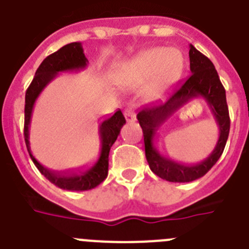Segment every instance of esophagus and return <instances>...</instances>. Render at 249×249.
<instances>
[{
    "mask_svg": "<svg viewBox=\"0 0 249 249\" xmlns=\"http://www.w3.org/2000/svg\"><path fill=\"white\" fill-rule=\"evenodd\" d=\"M124 116L126 122H134L135 120V111H134L133 108H127L125 109Z\"/></svg>",
    "mask_w": 249,
    "mask_h": 249,
    "instance_id": "esophagus-1",
    "label": "esophagus"
}]
</instances>
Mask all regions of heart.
I'll list each match as a JSON object with an SVG mask.
<instances>
[{
  "mask_svg": "<svg viewBox=\"0 0 249 249\" xmlns=\"http://www.w3.org/2000/svg\"><path fill=\"white\" fill-rule=\"evenodd\" d=\"M183 71V57L180 51L165 47L146 49L123 66L118 77L124 87H138L147 83L145 97L150 102L166 97Z\"/></svg>",
  "mask_w": 249,
  "mask_h": 249,
  "instance_id": "heart-1",
  "label": "heart"
}]
</instances>
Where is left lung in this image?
I'll use <instances>...</instances> for the list:
<instances>
[{"instance_id":"1","label":"left lung","mask_w":249,"mask_h":249,"mask_svg":"<svg viewBox=\"0 0 249 249\" xmlns=\"http://www.w3.org/2000/svg\"><path fill=\"white\" fill-rule=\"evenodd\" d=\"M190 71L192 74L181 88L172 94L165 104L145 108L136 115L142 127L145 155L151 171L170 182H191L202 178L217 162L230 134V115L226 102V90L219 80L213 63L190 44ZM202 97L209 105L219 126V140L213 152L205 160L195 165H186L163 156L157 149L158 130L170 116L190 100Z\"/></svg>"}]
</instances>
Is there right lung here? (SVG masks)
I'll return each mask as SVG.
<instances>
[{
    "mask_svg": "<svg viewBox=\"0 0 249 249\" xmlns=\"http://www.w3.org/2000/svg\"><path fill=\"white\" fill-rule=\"evenodd\" d=\"M88 66V59L84 54V49L80 42L66 44L57 52L48 55L38 67L31 86L26 91V105H24V141L33 163L39 172L53 185L58 186L62 190L68 191H87L97 187L108 176L109 167V151L116 138L120 134V130L124 126L125 118L120 110L116 111L113 116L103 120L99 125L100 151L97 160L88 169L79 172H57L44 167L37 161L31 151L30 145V126L35 104L42 91L46 89L49 83L53 82L59 75V73L67 71H79L86 69Z\"/></svg>",
    "mask_w": 249,
    "mask_h": 249,
    "instance_id": "right-lung-1",
    "label": "right lung"
}]
</instances>
